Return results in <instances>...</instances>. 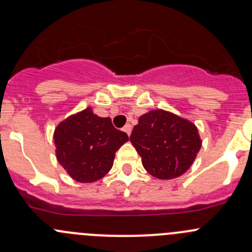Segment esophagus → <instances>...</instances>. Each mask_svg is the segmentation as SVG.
<instances>
[{"mask_svg":"<svg viewBox=\"0 0 252 252\" xmlns=\"http://www.w3.org/2000/svg\"><path fill=\"white\" fill-rule=\"evenodd\" d=\"M123 131H126L128 135H130V133H131V126H130V124H126V126H123Z\"/></svg>","mask_w":252,"mask_h":252,"instance_id":"esophagus-1","label":"esophagus"}]
</instances>
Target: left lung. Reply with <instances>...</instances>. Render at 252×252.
Here are the masks:
<instances>
[{"mask_svg":"<svg viewBox=\"0 0 252 252\" xmlns=\"http://www.w3.org/2000/svg\"><path fill=\"white\" fill-rule=\"evenodd\" d=\"M130 141L142 166L158 179H173L190 168L201 147L191 122L167 111H150L139 118Z\"/></svg>","mask_w":252,"mask_h":252,"instance_id":"1","label":"left lung"}]
</instances>
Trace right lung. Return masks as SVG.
Wrapping results in <instances>:
<instances>
[{
	"mask_svg": "<svg viewBox=\"0 0 252 252\" xmlns=\"http://www.w3.org/2000/svg\"><path fill=\"white\" fill-rule=\"evenodd\" d=\"M53 139L58 162L80 183L105 177L116 151L129 140L124 131L114 128L111 118L96 116L90 107L58 124Z\"/></svg>",
	"mask_w": 252,
	"mask_h": 252,
	"instance_id": "add662e5",
	"label": "right lung"
}]
</instances>
